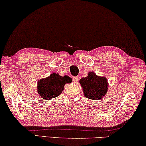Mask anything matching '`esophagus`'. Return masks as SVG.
Returning <instances> with one entry per match:
<instances>
[{"mask_svg": "<svg viewBox=\"0 0 146 146\" xmlns=\"http://www.w3.org/2000/svg\"><path fill=\"white\" fill-rule=\"evenodd\" d=\"M78 80V77H74L73 78V80L74 82H77Z\"/></svg>", "mask_w": 146, "mask_h": 146, "instance_id": "esophagus-1", "label": "esophagus"}]
</instances>
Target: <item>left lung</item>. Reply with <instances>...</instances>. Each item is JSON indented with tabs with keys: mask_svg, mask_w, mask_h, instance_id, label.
Returning <instances> with one entry per match:
<instances>
[{
	"mask_svg": "<svg viewBox=\"0 0 146 146\" xmlns=\"http://www.w3.org/2000/svg\"><path fill=\"white\" fill-rule=\"evenodd\" d=\"M86 98L98 100L105 96L108 91V83L105 77H99L93 71L88 73L87 77L79 80Z\"/></svg>",
	"mask_w": 146,
	"mask_h": 146,
	"instance_id": "8db88e82",
	"label": "left lung"
}]
</instances>
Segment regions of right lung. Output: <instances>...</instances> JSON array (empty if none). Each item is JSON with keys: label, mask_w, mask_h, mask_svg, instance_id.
I'll use <instances>...</instances> for the list:
<instances>
[{"label": "right lung", "mask_w": 146, "mask_h": 146, "mask_svg": "<svg viewBox=\"0 0 146 146\" xmlns=\"http://www.w3.org/2000/svg\"><path fill=\"white\" fill-rule=\"evenodd\" d=\"M71 81L72 80L68 76L62 77L58 73H52L49 77L41 78L38 82V93L42 99L50 100L59 96L64 89V85Z\"/></svg>", "instance_id": "add662e5"}]
</instances>
